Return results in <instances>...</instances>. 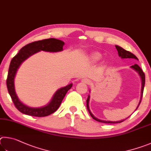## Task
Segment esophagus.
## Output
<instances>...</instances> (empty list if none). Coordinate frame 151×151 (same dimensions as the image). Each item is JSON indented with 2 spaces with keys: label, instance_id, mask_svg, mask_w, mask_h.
I'll list each match as a JSON object with an SVG mask.
<instances>
[{
  "label": "esophagus",
  "instance_id": "esophagus-1",
  "mask_svg": "<svg viewBox=\"0 0 151 151\" xmlns=\"http://www.w3.org/2000/svg\"><path fill=\"white\" fill-rule=\"evenodd\" d=\"M81 82L85 83V84H89L91 83L90 80H89L88 78H83L81 80Z\"/></svg>",
  "mask_w": 151,
  "mask_h": 151
}]
</instances>
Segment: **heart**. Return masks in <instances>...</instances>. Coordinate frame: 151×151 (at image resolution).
<instances>
[{
    "instance_id": "obj_1",
    "label": "heart",
    "mask_w": 151,
    "mask_h": 151,
    "mask_svg": "<svg viewBox=\"0 0 151 151\" xmlns=\"http://www.w3.org/2000/svg\"><path fill=\"white\" fill-rule=\"evenodd\" d=\"M101 58V54L99 52H93L90 55V59L93 62H97Z\"/></svg>"
}]
</instances>
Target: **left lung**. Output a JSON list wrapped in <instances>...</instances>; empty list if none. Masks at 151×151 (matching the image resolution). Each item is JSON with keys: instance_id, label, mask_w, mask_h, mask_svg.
<instances>
[{"instance_id": "1", "label": "left lung", "mask_w": 151, "mask_h": 151, "mask_svg": "<svg viewBox=\"0 0 151 151\" xmlns=\"http://www.w3.org/2000/svg\"><path fill=\"white\" fill-rule=\"evenodd\" d=\"M116 47V49H117V52H118V54H119V56L121 57L122 59L123 58H133V59H135V60H138V58H137L135 55H134L133 54H132L129 51H127L125 49H123V47H121V46H119L116 45L115 46ZM130 68H131L132 69H133L134 71H136L137 73H139V75L140 77H141V82H142V87H141V99H140V101L139 103V105L137 107L136 109H138V107L139 106L140 104H141V99H142V93H143V90H144V87H145V73L142 70H141V68L139 67V66L137 65V64H134L133 65H131ZM89 98H90V96H88V99H87L86 103H87V108H88V110L89 113V114L92 117V118L93 119L97 121H99V122H101V123H121L123 122V121H125V119H123V120H121V121H104V120H101V119H99L96 118V117H94V115L92 114L91 112L90 111V109H89Z\"/></svg>"}]
</instances>
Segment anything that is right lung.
<instances>
[{
    "label": "right lung",
    "instance_id": "1",
    "mask_svg": "<svg viewBox=\"0 0 151 151\" xmlns=\"http://www.w3.org/2000/svg\"><path fill=\"white\" fill-rule=\"evenodd\" d=\"M63 45L64 42L55 38L45 39L34 42L22 47L19 52L12 59L8 73L6 86L15 107L21 113L35 117H45L51 115L59 108L66 93L72 87V83L58 89L47 105L40 107H31L22 104L18 99L15 91L14 78L20 65L31 55L40 51L49 52H61L63 50Z\"/></svg>",
    "mask_w": 151,
    "mask_h": 151
}]
</instances>
